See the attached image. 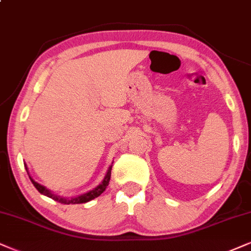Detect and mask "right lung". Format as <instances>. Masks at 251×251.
I'll return each mask as SVG.
<instances>
[{
    "instance_id": "obj_1",
    "label": "right lung",
    "mask_w": 251,
    "mask_h": 251,
    "mask_svg": "<svg viewBox=\"0 0 251 251\" xmlns=\"http://www.w3.org/2000/svg\"><path fill=\"white\" fill-rule=\"evenodd\" d=\"M111 169H112V166L109 167V169H107V173L105 177H104L103 182L100 184V185L97 186V188H95L94 190H91V191H89L88 193H84V195L82 196H78L76 197V198H72V199H67V198H62V197H59L54 195V193H52L50 191V190H47L45 186L40 185V184H38L37 182H34V180L31 178V182L34 186H36V189L39 191L41 195H45L47 197H50V198H52L53 201H59L61 202V204H65V205H69V204H82V202H87V201H93V199L97 198L98 196H100L102 193L105 191L106 186L109 185V182H110V178H111Z\"/></svg>"
}]
</instances>
